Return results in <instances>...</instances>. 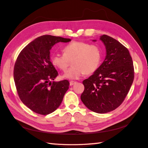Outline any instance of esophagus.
I'll list each match as a JSON object with an SVG mask.
<instances>
[{"label": "esophagus", "instance_id": "34e87169", "mask_svg": "<svg viewBox=\"0 0 148 148\" xmlns=\"http://www.w3.org/2000/svg\"><path fill=\"white\" fill-rule=\"evenodd\" d=\"M75 83V82L71 81H70V86H73Z\"/></svg>", "mask_w": 148, "mask_h": 148}]
</instances>
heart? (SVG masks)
<instances>
[{
  "instance_id": "b5f03b06",
  "label": "heart",
  "mask_w": 148,
  "mask_h": 148,
  "mask_svg": "<svg viewBox=\"0 0 148 148\" xmlns=\"http://www.w3.org/2000/svg\"><path fill=\"white\" fill-rule=\"evenodd\" d=\"M64 54L54 53L51 57L54 66L66 71L72 62V67L63 75L70 80L78 79L84 74L89 75L97 71L102 60L101 47L96 44L75 41L63 49Z\"/></svg>"
}]
</instances>
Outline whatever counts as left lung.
<instances>
[{
	"mask_svg": "<svg viewBox=\"0 0 148 148\" xmlns=\"http://www.w3.org/2000/svg\"><path fill=\"white\" fill-rule=\"evenodd\" d=\"M99 39L105 46L106 57L97 71L82 81L84 90L81 99L90 110L105 113L122 104L132 84L134 71L126 47L108 35Z\"/></svg>",
	"mask_w": 148,
	"mask_h": 148,
	"instance_id": "8db88e82",
	"label": "left lung"
}]
</instances>
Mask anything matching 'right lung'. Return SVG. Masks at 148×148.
Listing matches in <instances>:
<instances>
[{"label": "right lung", "mask_w": 148, "mask_h": 148, "mask_svg": "<svg viewBox=\"0 0 148 148\" xmlns=\"http://www.w3.org/2000/svg\"><path fill=\"white\" fill-rule=\"evenodd\" d=\"M69 38L43 35L21 50L14 68V79L21 100L27 107L40 115L56 110L69 89L65 79L53 81L58 75L50 62V50L58 42H69Z\"/></svg>", "instance_id": "right-lung-1"}]
</instances>
